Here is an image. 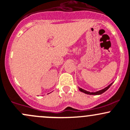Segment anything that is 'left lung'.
<instances>
[{
    "label": "left lung",
    "instance_id": "1",
    "mask_svg": "<svg viewBox=\"0 0 130 130\" xmlns=\"http://www.w3.org/2000/svg\"><path fill=\"white\" fill-rule=\"evenodd\" d=\"M112 84H113V83H111L110 85H109V86H107V87H106V88H104V89H101V90L98 91H96V92H89V91H88L85 90V89H82V88H79V89L80 91L83 92V93H85V94H89V95H100V94H102V93H105L106 91L108 90V89L109 88V87H110L111 86Z\"/></svg>",
    "mask_w": 130,
    "mask_h": 130
}]
</instances>
